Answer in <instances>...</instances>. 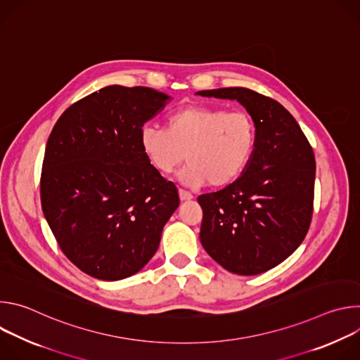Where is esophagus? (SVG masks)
<instances>
[{
  "label": "esophagus",
  "instance_id": "obj_1",
  "mask_svg": "<svg viewBox=\"0 0 360 360\" xmlns=\"http://www.w3.org/2000/svg\"><path fill=\"white\" fill-rule=\"evenodd\" d=\"M178 193H179V199H181L182 202H184V200H191V199L193 198L191 192L184 191V189H179V191H178Z\"/></svg>",
  "mask_w": 360,
  "mask_h": 360
}]
</instances>
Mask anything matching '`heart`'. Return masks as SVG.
Instances as JSON below:
<instances>
[{
	"mask_svg": "<svg viewBox=\"0 0 360 360\" xmlns=\"http://www.w3.org/2000/svg\"><path fill=\"white\" fill-rule=\"evenodd\" d=\"M139 143L149 164L169 175L186 155L181 174L188 186L214 188L233 182L248 167L256 146V127L243 111L193 105L172 114L167 129L143 127Z\"/></svg>",
	"mask_w": 360,
	"mask_h": 360,
	"instance_id": "heart-1",
	"label": "heart"
}]
</instances>
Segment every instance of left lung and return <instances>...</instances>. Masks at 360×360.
I'll return each instance as SVG.
<instances>
[{
    "label": "left lung",
    "instance_id": "1",
    "mask_svg": "<svg viewBox=\"0 0 360 360\" xmlns=\"http://www.w3.org/2000/svg\"><path fill=\"white\" fill-rule=\"evenodd\" d=\"M196 95L236 99L256 127V146L238 179L198 196L199 239L214 261L236 275H259L290 256L314 212L316 162L299 124L278 101L248 88Z\"/></svg>",
    "mask_w": 360,
    "mask_h": 360
}]
</instances>
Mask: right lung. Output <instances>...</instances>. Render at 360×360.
Here are the masks:
<instances>
[{"instance_id":"1","label":"right lung","mask_w":360,"mask_h":360,"mask_svg":"<svg viewBox=\"0 0 360 360\" xmlns=\"http://www.w3.org/2000/svg\"><path fill=\"white\" fill-rule=\"evenodd\" d=\"M171 99L146 86L110 85L75 102L51 131L42 212L64 255L92 278L120 281L139 272L179 207L175 185L139 143L143 124Z\"/></svg>"}]
</instances>
